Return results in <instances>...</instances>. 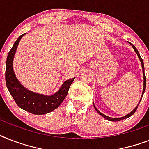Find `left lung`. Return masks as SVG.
<instances>
[{
  "label": "left lung",
  "instance_id": "1",
  "mask_svg": "<svg viewBox=\"0 0 149 149\" xmlns=\"http://www.w3.org/2000/svg\"><path fill=\"white\" fill-rule=\"evenodd\" d=\"M130 45H132V48L134 49V50L135 51V52L137 53V55H138V56H139V60L141 61V66H142V71H143V79H144V83H143V91H142V94H141V100H140V101L141 100V98H142V97H143V94L144 93H145V91H146V75H145V66H144V63H143V60H142V58H141V56H140V54H139V51H138V49H136V47L134 46L133 44H131L130 43ZM140 101H139V103H140ZM139 104L137 105L136 107L133 110V111L131 112V113H129L128 114H127V115L124 116V117H121V118H111V117H108V116H106L104 115V113H100L99 111H98L97 109V107H95V105H94V104H93V107H94V108H95V110L97 111V112L99 114H100V115L102 116V117H104L105 119H107V120H110V121H119V120H124V119H126V118H129V117H131L132 115H133L134 113V112L136 111L137 108H138V107H139Z\"/></svg>",
  "mask_w": 149,
  "mask_h": 149
}]
</instances>
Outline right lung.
Segmentation results:
<instances>
[{"instance_id":"1","label":"right lung","mask_w":149,"mask_h":149,"mask_svg":"<svg viewBox=\"0 0 149 149\" xmlns=\"http://www.w3.org/2000/svg\"><path fill=\"white\" fill-rule=\"evenodd\" d=\"M24 34L18 37L7 57L5 80L8 90L20 108L33 114H45L58 107L67 95L70 85L74 78L68 79L63 84L59 90L53 95L47 96L29 91L21 84L16 78L13 70V59L21 38Z\"/></svg>"}]
</instances>
